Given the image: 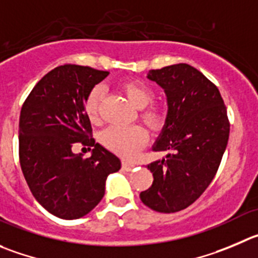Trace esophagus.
Here are the masks:
<instances>
[{"label": "esophagus", "instance_id": "1", "mask_svg": "<svg viewBox=\"0 0 258 258\" xmlns=\"http://www.w3.org/2000/svg\"><path fill=\"white\" fill-rule=\"evenodd\" d=\"M121 167H122V170H124V171H132L134 167H136V163H133V162L122 161Z\"/></svg>", "mask_w": 258, "mask_h": 258}]
</instances>
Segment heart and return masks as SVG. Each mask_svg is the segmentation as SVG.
Here are the masks:
<instances>
[{
    "label": "heart",
    "mask_w": 258,
    "mask_h": 258,
    "mask_svg": "<svg viewBox=\"0 0 258 258\" xmlns=\"http://www.w3.org/2000/svg\"><path fill=\"white\" fill-rule=\"evenodd\" d=\"M122 94L137 107L141 109L139 117L151 127L152 131H159L166 122L167 112L162 105L152 102L154 94L152 88L141 81L127 80L119 85ZM104 97V88L95 86L88 92L85 101V111L91 122L100 121V105ZM101 143L105 148L114 152L124 158H133L142 147L147 143V133L141 126H110L101 134Z\"/></svg>",
    "instance_id": "1"
}]
</instances>
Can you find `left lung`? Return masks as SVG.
<instances>
[{"label": "left lung", "instance_id": "obj_1", "mask_svg": "<svg viewBox=\"0 0 258 258\" xmlns=\"http://www.w3.org/2000/svg\"><path fill=\"white\" fill-rule=\"evenodd\" d=\"M147 77L167 96L166 122L152 148L167 156L147 166L153 183L139 196L154 212L176 213L200 198L219 168L229 138L227 107L217 86L186 63Z\"/></svg>", "mask_w": 258, "mask_h": 258}]
</instances>
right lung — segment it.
I'll use <instances>...</instances> for the list:
<instances>
[{"label":"right lung","instance_id":"right-lung-1","mask_svg":"<svg viewBox=\"0 0 258 258\" xmlns=\"http://www.w3.org/2000/svg\"><path fill=\"white\" fill-rule=\"evenodd\" d=\"M106 71L64 64L46 73L24 102L19 122V156L24 177L39 204L60 219H78L105 195L120 159L95 143L85 101ZM94 146L88 159L72 147ZM91 149V148H90Z\"/></svg>","mask_w":258,"mask_h":258}]
</instances>
